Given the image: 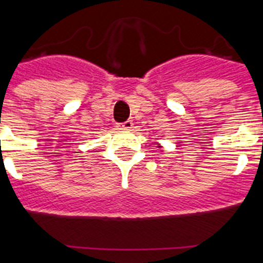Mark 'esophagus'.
<instances>
[{"label":"esophagus","mask_w":263,"mask_h":263,"mask_svg":"<svg viewBox=\"0 0 263 263\" xmlns=\"http://www.w3.org/2000/svg\"><path fill=\"white\" fill-rule=\"evenodd\" d=\"M118 129H124V130H129L133 127V122L132 121H126V122H122V124H117Z\"/></svg>","instance_id":"obj_1"}]
</instances>
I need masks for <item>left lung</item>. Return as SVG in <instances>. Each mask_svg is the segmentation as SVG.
Returning a JSON list of instances; mask_svg holds the SVG:
<instances>
[{"label":"left lung","mask_w":263,"mask_h":263,"mask_svg":"<svg viewBox=\"0 0 263 263\" xmlns=\"http://www.w3.org/2000/svg\"><path fill=\"white\" fill-rule=\"evenodd\" d=\"M158 147H159V148H160V147H162V146H160V145H159V143H158Z\"/></svg>","instance_id":"1"}]
</instances>
